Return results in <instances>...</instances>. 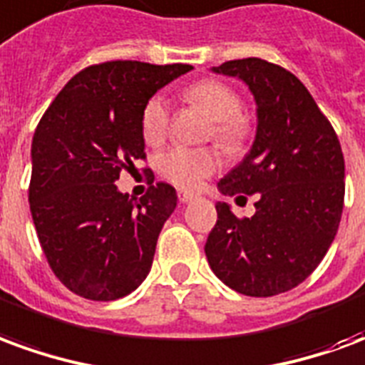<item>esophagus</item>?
<instances>
[{
    "instance_id": "obj_1",
    "label": "esophagus",
    "mask_w": 365,
    "mask_h": 365,
    "mask_svg": "<svg viewBox=\"0 0 365 365\" xmlns=\"http://www.w3.org/2000/svg\"><path fill=\"white\" fill-rule=\"evenodd\" d=\"M178 199H180L182 203H190V201H193V199H197V195H193V193H190V191L180 190L178 191Z\"/></svg>"
}]
</instances>
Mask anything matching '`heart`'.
Instances as JSON below:
<instances>
[{
    "mask_svg": "<svg viewBox=\"0 0 365 365\" xmlns=\"http://www.w3.org/2000/svg\"><path fill=\"white\" fill-rule=\"evenodd\" d=\"M185 103L203 111L211 119L207 138H213L222 150L242 152L250 144L254 127L242 113V97L235 88L219 80H199L183 91ZM172 127V113L166 97L152 96L140 113V130L148 144L166 140ZM221 160L213 148L174 146L160 154L156 166L162 178L183 190H197L207 178L219 170Z\"/></svg>",
    "mask_w": 365,
    "mask_h": 365,
    "instance_id": "obj_1",
    "label": "heart"
}]
</instances>
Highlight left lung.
Returning <instances> with one entry per match:
<instances>
[{
    "mask_svg": "<svg viewBox=\"0 0 365 365\" xmlns=\"http://www.w3.org/2000/svg\"><path fill=\"white\" fill-rule=\"evenodd\" d=\"M213 70L245 80L258 103L252 150L219 182L237 201L254 195L256 213L238 219L217 203L207 260L230 289L272 297L305 282L336 237L344 156L327 115L289 70L262 58L229 60Z\"/></svg>",
    "mask_w": 365,
    "mask_h": 365,
    "instance_id": "left-lung-1",
    "label": "left lung"
}]
</instances>
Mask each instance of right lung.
Listing matches in <instances>:
<instances>
[{"label":"right lung","mask_w":365,"mask_h":365,"mask_svg":"<svg viewBox=\"0 0 365 365\" xmlns=\"http://www.w3.org/2000/svg\"><path fill=\"white\" fill-rule=\"evenodd\" d=\"M190 64H91L62 88L36 125L29 203L48 266L68 289L115 301L148 275L175 190L150 183L135 203L115 182L146 160L144 103ZM146 174L152 170L144 168Z\"/></svg>","instance_id":"right-lung-1"}]
</instances>
